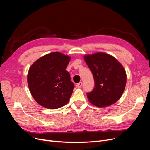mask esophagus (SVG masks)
<instances>
[{"mask_svg":"<svg viewBox=\"0 0 150 150\" xmlns=\"http://www.w3.org/2000/svg\"><path fill=\"white\" fill-rule=\"evenodd\" d=\"M82 85H83L82 82H80V83L77 84L76 86H77V87H78V88H81V87H82Z\"/></svg>","mask_w":150,"mask_h":150,"instance_id":"34e87169","label":"esophagus"}]
</instances>
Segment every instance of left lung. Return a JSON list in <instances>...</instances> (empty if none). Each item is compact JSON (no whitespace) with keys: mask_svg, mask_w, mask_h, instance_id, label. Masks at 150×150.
<instances>
[{"mask_svg":"<svg viewBox=\"0 0 150 150\" xmlns=\"http://www.w3.org/2000/svg\"><path fill=\"white\" fill-rule=\"evenodd\" d=\"M84 59L94 80V88L87 93L90 103L105 107L118 101L126 83L123 67L114 57L103 52L85 56Z\"/></svg>","mask_w":150,"mask_h":150,"instance_id":"8db88e82","label":"left lung"}]
</instances>
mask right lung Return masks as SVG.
I'll return each mask as SVG.
<instances>
[{
    "instance_id": "right-lung-1",
    "label": "right lung",
    "mask_w": 150,
    "mask_h": 150,
    "mask_svg": "<svg viewBox=\"0 0 150 150\" xmlns=\"http://www.w3.org/2000/svg\"><path fill=\"white\" fill-rule=\"evenodd\" d=\"M69 56L54 52L40 57L32 65L28 83L32 96L40 106L57 109L69 102L74 88L66 69Z\"/></svg>"
}]
</instances>
